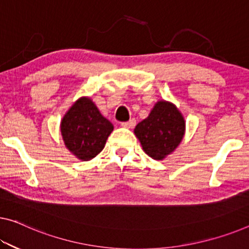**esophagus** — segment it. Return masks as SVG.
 Returning a JSON list of instances; mask_svg holds the SVG:
<instances>
[{"label": "esophagus", "mask_w": 249, "mask_h": 249, "mask_svg": "<svg viewBox=\"0 0 249 249\" xmlns=\"http://www.w3.org/2000/svg\"><path fill=\"white\" fill-rule=\"evenodd\" d=\"M135 125H136V120L135 119H131V120H129L127 122H122V124H121V127L128 128V129H131V128L135 127Z\"/></svg>", "instance_id": "esophagus-1"}]
</instances>
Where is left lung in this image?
Returning a JSON list of instances; mask_svg holds the SVG:
<instances>
[{"label": "left lung", "instance_id": "1", "mask_svg": "<svg viewBox=\"0 0 249 249\" xmlns=\"http://www.w3.org/2000/svg\"><path fill=\"white\" fill-rule=\"evenodd\" d=\"M186 121L173 102L159 100L149 116L136 125L135 132L142 150L155 160H163L183 139Z\"/></svg>", "mask_w": 249, "mask_h": 249}]
</instances>
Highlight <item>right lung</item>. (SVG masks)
Masks as SVG:
<instances>
[{
    "label": "right lung",
    "instance_id": "obj_1",
    "mask_svg": "<svg viewBox=\"0 0 249 249\" xmlns=\"http://www.w3.org/2000/svg\"><path fill=\"white\" fill-rule=\"evenodd\" d=\"M64 146L81 161H89L105 148L113 124L99 111L89 97H81L70 107L60 124Z\"/></svg>",
    "mask_w": 249,
    "mask_h": 249
}]
</instances>
